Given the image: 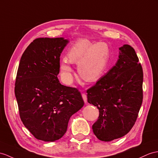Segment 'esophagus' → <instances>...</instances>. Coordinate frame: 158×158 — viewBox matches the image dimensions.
<instances>
[{
    "instance_id": "1",
    "label": "esophagus",
    "mask_w": 158,
    "mask_h": 158,
    "mask_svg": "<svg viewBox=\"0 0 158 158\" xmlns=\"http://www.w3.org/2000/svg\"><path fill=\"white\" fill-rule=\"evenodd\" d=\"M82 98L84 100V102L86 103L87 102V96H86V94H82Z\"/></svg>"
}]
</instances>
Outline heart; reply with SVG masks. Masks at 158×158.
Instances as JSON below:
<instances>
[{"label":"heart","instance_id":"obj_1","mask_svg":"<svg viewBox=\"0 0 158 158\" xmlns=\"http://www.w3.org/2000/svg\"><path fill=\"white\" fill-rule=\"evenodd\" d=\"M109 48L105 44H93L87 40L77 41L69 50L68 57H64L60 69L65 81L72 80L71 63H78V72L87 82H94L102 76L108 63Z\"/></svg>","mask_w":158,"mask_h":158}]
</instances>
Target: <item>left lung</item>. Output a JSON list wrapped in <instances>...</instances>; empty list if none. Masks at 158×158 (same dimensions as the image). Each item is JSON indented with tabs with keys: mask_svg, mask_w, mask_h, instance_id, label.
I'll list each match as a JSON object with an SVG mask.
<instances>
[{
	"mask_svg": "<svg viewBox=\"0 0 158 158\" xmlns=\"http://www.w3.org/2000/svg\"><path fill=\"white\" fill-rule=\"evenodd\" d=\"M135 49L119 48L116 64L87 90L88 103L99 110L92 130L99 140L110 141L132 129L143 101V70Z\"/></svg>",
	"mask_w": 158,
	"mask_h": 158,
	"instance_id": "1",
	"label": "left lung"
}]
</instances>
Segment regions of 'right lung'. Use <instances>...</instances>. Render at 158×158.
I'll use <instances>...</instances> for the list:
<instances>
[{
    "mask_svg": "<svg viewBox=\"0 0 158 158\" xmlns=\"http://www.w3.org/2000/svg\"><path fill=\"white\" fill-rule=\"evenodd\" d=\"M69 41L37 38L23 53L15 93L23 123L37 139L54 141L66 133L72 114L84 106L80 92L61 84L60 57Z\"/></svg>",
    "mask_w": 158,
    "mask_h": 158,
    "instance_id": "1",
    "label": "right lung"
}]
</instances>
